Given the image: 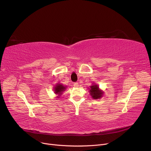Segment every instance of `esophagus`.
I'll return each instance as SVG.
<instances>
[{
	"instance_id": "34e87169",
	"label": "esophagus",
	"mask_w": 151,
	"mask_h": 151,
	"mask_svg": "<svg viewBox=\"0 0 151 151\" xmlns=\"http://www.w3.org/2000/svg\"><path fill=\"white\" fill-rule=\"evenodd\" d=\"M73 86H74V87H75V88H78V87L79 86L78 83H73Z\"/></svg>"
}]
</instances>
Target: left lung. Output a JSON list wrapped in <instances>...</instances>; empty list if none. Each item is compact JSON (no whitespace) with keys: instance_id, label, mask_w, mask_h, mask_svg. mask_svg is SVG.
Wrapping results in <instances>:
<instances>
[{"instance_id":"left-lung-1","label":"left lung","mask_w":151,"mask_h":151,"mask_svg":"<svg viewBox=\"0 0 151 151\" xmlns=\"http://www.w3.org/2000/svg\"><path fill=\"white\" fill-rule=\"evenodd\" d=\"M89 92L91 96L93 99L97 100L100 99L104 96V92L99 88L98 84L95 83H92V86H91L89 88Z\"/></svg>"}]
</instances>
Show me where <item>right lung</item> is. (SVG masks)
<instances>
[{"label":"right lung","mask_w":151,"mask_h":151,"mask_svg":"<svg viewBox=\"0 0 151 151\" xmlns=\"http://www.w3.org/2000/svg\"><path fill=\"white\" fill-rule=\"evenodd\" d=\"M67 89V86H65L61 83H57L54 87V92L56 95V98H60V97L62 96L63 92L65 91Z\"/></svg>","instance_id":"1"}]
</instances>
